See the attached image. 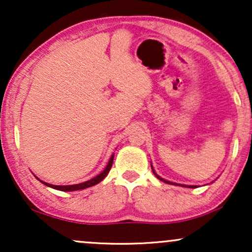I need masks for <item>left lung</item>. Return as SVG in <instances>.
I'll return each instance as SVG.
<instances>
[{
    "mask_svg": "<svg viewBox=\"0 0 252 252\" xmlns=\"http://www.w3.org/2000/svg\"><path fill=\"white\" fill-rule=\"evenodd\" d=\"M150 166H152V164H150ZM152 169H153V167H152ZM153 173H154V174L156 175V178H158V179H160V180H162L163 182H167V184H172V182H169V181H167V180H163L162 178H160V176H158V175L156 174V173L154 172V169H153ZM172 185H175V184H172ZM190 187H194V186H190Z\"/></svg>",
    "mask_w": 252,
    "mask_h": 252,
    "instance_id": "left-lung-1",
    "label": "left lung"
}]
</instances>
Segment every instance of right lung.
Wrapping results in <instances>:
<instances>
[{
	"label": "right lung",
	"mask_w": 252,
	"mask_h": 252,
	"mask_svg": "<svg viewBox=\"0 0 252 252\" xmlns=\"http://www.w3.org/2000/svg\"><path fill=\"white\" fill-rule=\"evenodd\" d=\"M112 162H114V155L110 158L109 160V163L108 166L105 167V169L103 170L102 173H100L99 175H97L96 178L91 179V180L89 181H85L83 182V184H78V185H70V186H56V185H51V184H47V182H42V184H45L46 186L48 187H52V189H59V190H63V192H68V190H79V189H88V187H91V186H94V185H97L98 182H100L103 180L104 178H105L106 175H108V173L110 172V169H111L112 167Z\"/></svg>",
	"instance_id": "right-lung-1"
}]
</instances>
